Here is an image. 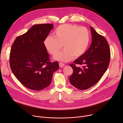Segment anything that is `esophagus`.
I'll use <instances>...</instances> for the list:
<instances>
[{"label": "esophagus", "instance_id": "esophagus-1", "mask_svg": "<svg viewBox=\"0 0 123 123\" xmlns=\"http://www.w3.org/2000/svg\"><path fill=\"white\" fill-rule=\"evenodd\" d=\"M59 65L60 68H62V67H64V66H65V65L63 63H61V62L59 63Z\"/></svg>", "mask_w": 123, "mask_h": 123}]
</instances>
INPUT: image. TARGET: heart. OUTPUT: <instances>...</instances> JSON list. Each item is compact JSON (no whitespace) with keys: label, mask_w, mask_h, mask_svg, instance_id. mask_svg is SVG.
Instances as JSON below:
<instances>
[{"label":"heart","mask_w":123,"mask_h":123,"mask_svg":"<svg viewBox=\"0 0 123 123\" xmlns=\"http://www.w3.org/2000/svg\"><path fill=\"white\" fill-rule=\"evenodd\" d=\"M54 37L48 36L44 45L51 55H55L62 49H64L54 56L57 60L68 62L74 56L77 58L83 55L89 46L90 36L89 31L84 27H78L72 24L59 26L54 32Z\"/></svg>","instance_id":"b5f03b06"}]
</instances>
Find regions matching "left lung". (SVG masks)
Instances as JSON below:
<instances>
[{
	"mask_svg": "<svg viewBox=\"0 0 123 123\" xmlns=\"http://www.w3.org/2000/svg\"><path fill=\"white\" fill-rule=\"evenodd\" d=\"M92 43L90 47L81 56L70 65L73 74L69 77L71 84L77 89H88L102 78L110 64L111 51L105 38L91 27ZM75 64L83 65L80 68Z\"/></svg>",
	"mask_w": 123,
	"mask_h": 123,
	"instance_id": "left-lung-1",
	"label": "left lung"
}]
</instances>
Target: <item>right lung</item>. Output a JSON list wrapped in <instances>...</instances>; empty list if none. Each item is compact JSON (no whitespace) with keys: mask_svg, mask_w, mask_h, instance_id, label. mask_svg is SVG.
Returning a JSON list of instances; mask_svg holds the SVG:
<instances>
[{"mask_svg":"<svg viewBox=\"0 0 123 123\" xmlns=\"http://www.w3.org/2000/svg\"><path fill=\"white\" fill-rule=\"evenodd\" d=\"M54 24L32 26L15 39L11 49L10 65L15 77L27 88L40 91L49 86L58 69V62L49 61L44 41Z\"/></svg>","mask_w":123,"mask_h":123,"instance_id":"obj_1","label":"right lung"}]
</instances>
